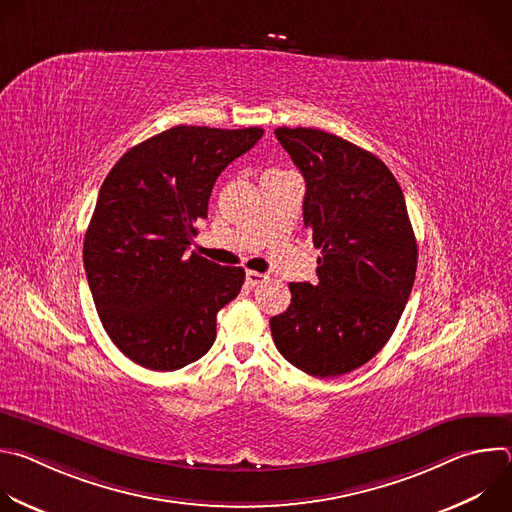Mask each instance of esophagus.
Instances as JSON below:
<instances>
[{
	"label": "esophagus",
	"mask_w": 512,
	"mask_h": 512,
	"mask_svg": "<svg viewBox=\"0 0 512 512\" xmlns=\"http://www.w3.org/2000/svg\"><path fill=\"white\" fill-rule=\"evenodd\" d=\"M267 279H269V277H267L265 273H259V271H247V273H245V281H247L249 287H257V285L265 283Z\"/></svg>",
	"instance_id": "esophagus-1"
}]
</instances>
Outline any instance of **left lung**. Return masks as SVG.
Instances as JSON below:
<instances>
[{
    "label": "left lung",
    "mask_w": 512,
    "mask_h": 512,
    "mask_svg": "<svg viewBox=\"0 0 512 512\" xmlns=\"http://www.w3.org/2000/svg\"><path fill=\"white\" fill-rule=\"evenodd\" d=\"M306 180L304 225L320 249L318 281L289 283V308L269 320L277 350L312 377L369 362L409 300L417 241L401 186L371 152L322 129L277 127Z\"/></svg>",
    "instance_id": "obj_1"
}]
</instances>
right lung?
Returning <instances> with one entry per match:
<instances>
[{
  "label": "right lung",
  "mask_w": 512,
  "mask_h": 512,
  "mask_svg": "<svg viewBox=\"0 0 512 512\" xmlns=\"http://www.w3.org/2000/svg\"><path fill=\"white\" fill-rule=\"evenodd\" d=\"M261 127L176 125L125 152L107 174L83 261L113 344L152 371L204 356L216 314L235 300L243 267L188 255L221 172L261 139Z\"/></svg>",
  "instance_id": "right-lung-1"
}]
</instances>
